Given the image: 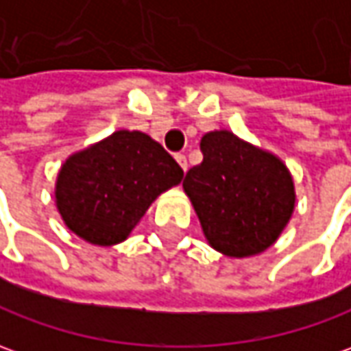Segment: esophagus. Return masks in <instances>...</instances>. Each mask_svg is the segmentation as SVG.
I'll return each mask as SVG.
<instances>
[{
	"mask_svg": "<svg viewBox=\"0 0 351 351\" xmlns=\"http://www.w3.org/2000/svg\"><path fill=\"white\" fill-rule=\"evenodd\" d=\"M176 163L182 167V171H188V161H186V156H182V154H178V156H175Z\"/></svg>",
	"mask_w": 351,
	"mask_h": 351,
	"instance_id": "obj_1",
	"label": "esophagus"
}]
</instances>
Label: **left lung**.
<instances>
[{
  "label": "left lung",
  "instance_id": "8db88e82",
  "mask_svg": "<svg viewBox=\"0 0 351 351\" xmlns=\"http://www.w3.org/2000/svg\"><path fill=\"white\" fill-rule=\"evenodd\" d=\"M204 161L184 176L207 244L226 257L263 254L282 234L295 207L294 178L273 152L230 130L202 136Z\"/></svg>",
  "mask_w": 351,
  "mask_h": 351
}]
</instances>
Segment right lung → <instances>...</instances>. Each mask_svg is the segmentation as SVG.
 I'll return each instance as SVG.
<instances>
[{
  "label": "right lung",
  "instance_id": "1",
  "mask_svg": "<svg viewBox=\"0 0 351 351\" xmlns=\"http://www.w3.org/2000/svg\"><path fill=\"white\" fill-rule=\"evenodd\" d=\"M182 176L152 136L121 128L66 157L56 178V207L73 234L111 247L125 242L149 206Z\"/></svg>",
  "mask_w": 351,
  "mask_h": 351
}]
</instances>
